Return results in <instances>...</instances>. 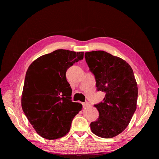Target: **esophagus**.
Instances as JSON below:
<instances>
[{"label":"esophagus","instance_id":"1","mask_svg":"<svg viewBox=\"0 0 159 159\" xmlns=\"http://www.w3.org/2000/svg\"><path fill=\"white\" fill-rule=\"evenodd\" d=\"M82 106H83L84 107H87L88 106H90V104H89V102H83V103H82Z\"/></svg>","mask_w":159,"mask_h":159}]
</instances>
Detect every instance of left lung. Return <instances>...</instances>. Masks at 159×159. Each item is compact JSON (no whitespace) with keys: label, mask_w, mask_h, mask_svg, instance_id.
<instances>
[{"label":"left lung","mask_w":159,"mask_h":159,"mask_svg":"<svg viewBox=\"0 0 159 159\" xmlns=\"http://www.w3.org/2000/svg\"><path fill=\"white\" fill-rule=\"evenodd\" d=\"M89 70L95 76L98 91L106 93L95 104L99 116L90 123L92 132L111 139L123 132L137 109L138 87L133 71L124 60L104 51L85 53Z\"/></svg>","instance_id":"obj_1"}]
</instances>
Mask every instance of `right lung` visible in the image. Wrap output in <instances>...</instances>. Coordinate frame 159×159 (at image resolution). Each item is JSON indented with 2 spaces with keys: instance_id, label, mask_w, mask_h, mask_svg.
Wrapping results in <instances>:
<instances>
[{
  "instance_id": "obj_1",
  "label": "right lung",
  "mask_w": 159,
  "mask_h": 159,
  "mask_svg": "<svg viewBox=\"0 0 159 159\" xmlns=\"http://www.w3.org/2000/svg\"><path fill=\"white\" fill-rule=\"evenodd\" d=\"M84 52L60 49L41 56L29 66L21 98L25 115L37 133L55 140L68 133L82 105L72 101L66 72Z\"/></svg>"
}]
</instances>
